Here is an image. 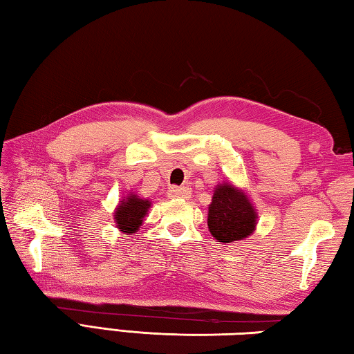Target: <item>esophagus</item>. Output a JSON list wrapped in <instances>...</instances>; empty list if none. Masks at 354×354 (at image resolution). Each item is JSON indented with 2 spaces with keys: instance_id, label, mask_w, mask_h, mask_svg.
Masks as SVG:
<instances>
[{
  "instance_id": "34e87169",
  "label": "esophagus",
  "mask_w": 354,
  "mask_h": 354,
  "mask_svg": "<svg viewBox=\"0 0 354 354\" xmlns=\"http://www.w3.org/2000/svg\"><path fill=\"white\" fill-rule=\"evenodd\" d=\"M169 196L170 198H189L190 190L187 187H170Z\"/></svg>"
}]
</instances>
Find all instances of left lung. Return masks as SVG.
<instances>
[{
  "label": "left lung",
  "instance_id": "1",
  "mask_svg": "<svg viewBox=\"0 0 354 354\" xmlns=\"http://www.w3.org/2000/svg\"><path fill=\"white\" fill-rule=\"evenodd\" d=\"M207 226L218 242L231 243L254 231L256 212L247 196L231 184H220L209 205Z\"/></svg>",
  "mask_w": 354,
  "mask_h": 354
}]
</instances>
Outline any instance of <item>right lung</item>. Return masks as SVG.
Wrapping results in <instances>:
<instances>
[{
    "instance_id": "right-lung-1",
    "label": "right lung",
    "mask_w": 354,
    "mask_h": 354,
    "mask_svg": "<svg viewBox=\"0 0 354 354\" xmlns=\"http://www.w3.org/2000/svg\"><path fill=\"white\" fill-rule=\"evenodd\" d=\"M149 207L148 200H140L136 195H129L127 200L122 201V205L117 207L115 220L118 230L128 234H133L134 231L139 230L143 217Z\"/></svg>"
}]
</instances>
